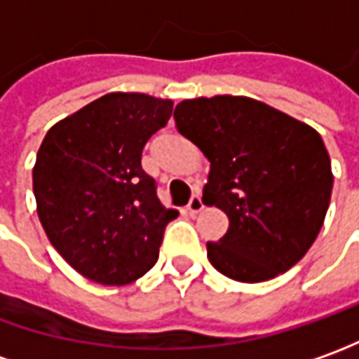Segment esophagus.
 <instances>
[{"instance_id":"1","label":"esophagus","mask_w":359,"mask_h":359,"mask_svg":"<svg viewBox=\"0 0 359 359\" xmlns=\"http://www.w3.org/2000/svg\"><path fill=\"white\" fill-rule=\"evenodd\" d=\"M203 209V201H201V197L194 196L189 199V203H187V211H189V215H197L199 211Z\"/></svg>"}]
</instances>
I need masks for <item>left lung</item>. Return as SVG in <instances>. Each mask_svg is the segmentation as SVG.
Returning a JSON list of instances; mask_svg holds the SVG:
<instances>
[{
	"label": "left lung",
	"instance_id": "8db88e82",
	"mask_svg": "<svg viewBox=\"0 0 359 359\" xmlns=\"http://www.w3.org/2000/svg\"><path fill=\"white\" fill-rule=\"evenodd\" d=\"M174 118L211 163L203 203L229 217L227 233L208 243L209 263L239 283L294 266L330 205L334 175L318 132L249 96L182 100Z\"/></svg>",
	"mask_w": 359,
	"mask_h": 359
}]
</instances>
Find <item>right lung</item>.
Segmentation results:
<instances>
[{
	"label": "right lung",
	"mask_w": 359,
	"mask_h": 359,
	"mask_svg": "<svg viewBox=\"0 0 359 359\" xmlns=\"http://www.w3.org/2000/svg\"><path fill=\"white\" fill-rule=\"evenodd\" d=\"M174 102L110 93L62 118L43 138L33 168L37 213L50 245L76 273L130 285L158 261L165 225L177 217L142 170V150Z\"/></svg>",
	"instance_id": "obj_1"
}]
</instances>
